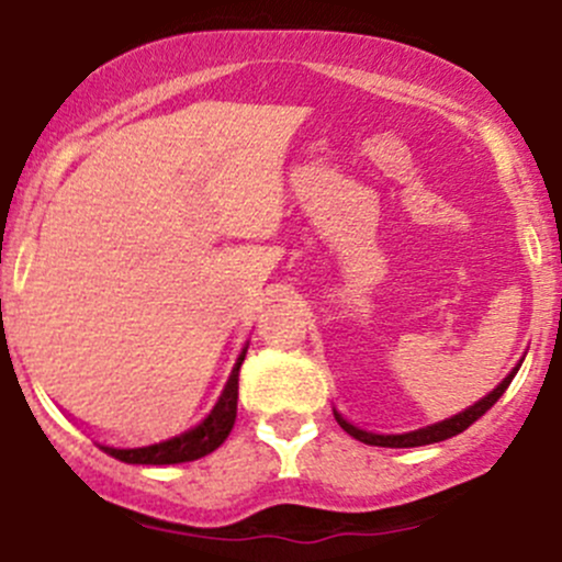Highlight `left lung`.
Returning a JSON list of instances; mask_svg holds the SVG:
<instances>
[{
  "label": "left lung",
  "mask_w": 562,
  "mask_h": 562,
  "mask_svg": "<svg viewBox=\"0 0 562 562\" xmlns=\"http://www.w3.org/2000/svg\"><path fill=\"white\" fill-rule=\"evenodd\" d=\"M519 367H514L512 372H508L506 378L501 381V386L492 389L490 394L484 396V400H479L475 405H470L468 411L457 413V416L446 418V422H438V424H429V427H422V429H413V432H402V435H378V432H367V429H359L353 427L350 422H345L342 416H339L337 411H334V418H337L339 427L345 429V432L350 435V438L361 440V443L367 446H383V449H413V446H429V443H440V440H449L454 438V435L464 432V429L470 427L473 422H479L481 416H484L486 411H490L492 405H495L497 400L503 396V391L508 389V383L514 381V375H517Z\"/></svg>",
  "instance_id": "obj_1"
}]
</instances>
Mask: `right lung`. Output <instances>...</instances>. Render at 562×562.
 Returning <instances> with one entry per match:
<instances>
[{"mask_svg": "<svg viewBox=\"0 0 562 562\" xmlns=\"http://www.w3.org/2000/svg\"><path fill=\"white\" fill-rule=\"evenodd\" d=\"M247 348L241 350V356L236 359L234 372H231L228 383H225L223 394H220L214 411L203 418L198 427L187 429V432L176 435L171 440H162L155 446H140V449H113V446L98 443L105 454L116 457L119 462L127 464H179V462H192V459H201L212 454L214 449L225 443V438L231 435L236 422V402H239V370L241 361H245Z\"/></svg>", "mask_w": 562, "mask_h": 562, "instance_id": "obj_1", "label": "right lung"}]
</instances>
